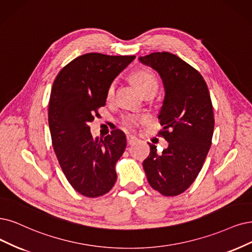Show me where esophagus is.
<instances>
[{
  "mask_svg": "<svg viewBox=\"0 0 252 252\" xmlns=\"http://www.w3.org/2000/svg\"><path fill=\"white\" fill-rule=\"evenodd\" d=\"M136 141H137V138L135 136H133V135H127L126 136V142H127L128 145L134 144Z\"/></svg>",
  "mask_w": 252,
  "mask_h": 252,
  "instance_id": "1",
  "label": "esophagus"
}]
</instances>
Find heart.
<instances>
[{
    "instance_id": "1",
    "label": "heart",
    "mask_w": 252,
    "mask_h": 252,
    "mask_svg": "<svg viewBox=\"0 0 252 252\" xmlns=\"http://www.w3.org/2000/svg\"><path fill=\"white\" fill-rule=\"evenodd\" d=\"M133 80L136 83V85L140 88V90L144 93L151 89H158V80L156 74L150 70H138L133 74ZM116 90V82H112L107 91V98L112 99L114 97ZM141 121V118L139 116L127 114L123 118V125L126 127L133 128Z\"/></svg>"
}]
</instances>
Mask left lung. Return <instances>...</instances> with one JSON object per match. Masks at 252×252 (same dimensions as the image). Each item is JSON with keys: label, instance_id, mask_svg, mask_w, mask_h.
Segmentation results:
<instances>
[{"label": "left lung", "instance_id": "8db88e82", "mask_svg": "<svg viewBox=\"0 0 252 252\" xmlns=\"http://www.w3.org/2000/svg\"><path fill=\"white\" fill-rule=\"evenodd\" d=\"M139 61L163 81L160 135L168 142L162 153L148 143L151 153L143 169L153 189L164 196H175L197 178L210 151L215 125L210 92L201 74L176 55L157 52Z\"/></svg>", "mask_w": 252, "mask_h": 252}]
</instances>
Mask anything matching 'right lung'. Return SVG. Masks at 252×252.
Returning <instances> with one entry per match:
<instances>
[{"label": "right lung", "mask_w": 252, "mask_h": 252, "mask_svg": "<svg viewBox=\"0 0 252 252\" xmlns=\"http://www.w3.org/2000/svg\"><path fill=\"white\" fill-rule=\"evenodd\" d=\"M134 59L88 53L65 65L54 81L49 102L53 147L68 183L86 197L108 193L117 180L115 164L125 152L126 135L114 129L104 139L93 138L89 124L106 105L110 84Z\"/></svg>", "instance_id": "add662e5"}]
</instances>
